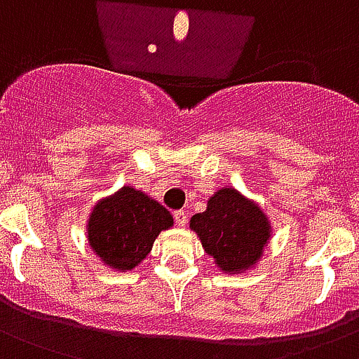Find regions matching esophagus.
Returning <instances> with one entry per match:
<instances>
[{
  "instance_id": "1",
  "label": "esophagus",
  "mask_w": 359,
  "mask_h": 359,
  "mask_svg": "<svg viewBox=\"0 0 359 359\" xmlns=\"http://www.w3.org/2000/svg\"><path fill=\"white\" fill-rule=\"evenodd\" d=\"M174 219H176V224L177 226H185L187 224V211H183V209H177V211H174Z\"/></svg>"
}]
</instances>
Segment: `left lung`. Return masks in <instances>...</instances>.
<instances>
[{
  "label": "left lung",
  "mask_w": 359,
  "mask_h": 359,
  "mask_svg": "<svg viewBox=\"0 0 359 359\" xmlns=\"http://www.w3.org/2000/svg\"><path fill=\"white\" fill-rule=\"evenodd\" d=\"M203 250L226 272L245 271L263 256L271 224L256 203L235 189H220L208 209L191 219Z\"/></svg>",
  "instance_id": "obj_1"
}]
</instances>
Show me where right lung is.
<instances>
[{"instance_id":"add662e5","label":"right lung","mask_w":359,"mask_h":359,"mask_svg":"<svg viewBox=\"0 0 359 359\" xmlns=\"http://www.w3.org/2000/svg\"><path fill=\"white\" fill-rule=\"evenodd\" d=\"M170 226L172 215L161 203L133 187H124L94 208L88 243L105 265L131 271L150 254L157 235Z\"/></svg>"}]
</instances>
